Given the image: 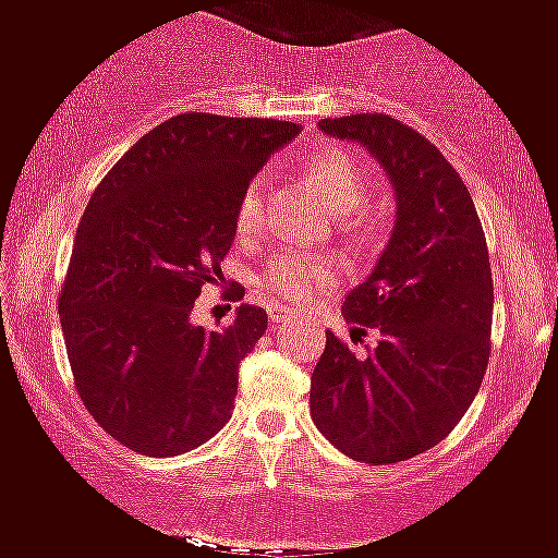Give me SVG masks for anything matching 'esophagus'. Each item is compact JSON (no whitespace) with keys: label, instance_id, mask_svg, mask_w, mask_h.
Instances as JSON below:
<instances>
[{"label":"esophagus","instance_id":"esophagus-1","mask_svg":"<svg viewBox=\"0 0 558 558\" xmlns=\"http://www.w3.org/2000/svg\"><path fill=\"white\" fill-rule=\"evenodd\" d=\"M289 319H291L289 311H283V308H269V322H272V327L286 325V322H289Z\"/></svg>","mask_w":558,"mask_h":558}]
</instances>
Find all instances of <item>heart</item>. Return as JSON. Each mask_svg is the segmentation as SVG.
<instances>
[{"instance_id": "heart-1", "label": "heart", "mask_w": 558, "mask_h": 558, "mask_svg": "<svg viewBox=\"0 0 558 558\" xmlns=\"http://www.w3.org/2000/svg\"><path fill=\"white\" fill-rule=\"evenodd\" d=\"M308 179L314 181L316 190L322 192L327 206L338 215H350V211H361L372 197V186H368L366 170L361 161L343 148H325L314 154L305 165ZM262 203H264V184L258 179L250 181L242 190L236 203V231L239 236H253L262 226ZM338 272L336 264L327 258H314V255L289 253L275 255L267 264L262 275V289L267 291L272 300L280 303L300 305L314 300L325 289L336 283Z\"/></svg>"}]
</instances>
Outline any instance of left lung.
Listing matches in <instances>:
<instances>
[{"label":"left lung","instance_id":"1","mask_svg":"<svg viewBox=\"0 0 558 558\" xmlns=\"http://www.w3.org/2000/svg\"><path fill=\"white\" fill-rule=\"evenodd\" d=\"M319 129L377 156L397 186V226L341 308L361 332L377 327V347L355 355L327 332L311 418L352 460L390 465L440 444L476 399L493 330L487 239L460 173L408 123L361 112Z\"/></svg>","mask_w":558,"mask_h":558}]
</instances>
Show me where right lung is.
<instances>
[{"label":"right lung","instance_id":"obj_1","mask_svg":"<svg viewBox=\"0 0 558 558\" xmlns=\"http://www.w3.org/2000/svg\"><path fill=\"white\" fill-rule=\"evenodd\" d=\"M300 132L269 118L184 112L140 137L93 192L60 291V325L87 413L126 449L175 457L228 424L239 363L267 330L242 303L220 330L190 322L236 236V203ZM228 300H242L239 283Z\"/></svg>","mask_w":558,"mask_h":558}]
</instances>
